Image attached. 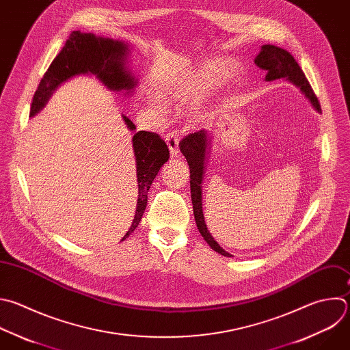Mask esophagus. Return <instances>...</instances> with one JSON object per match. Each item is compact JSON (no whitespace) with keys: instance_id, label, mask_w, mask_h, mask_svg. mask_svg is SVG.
Instances as JSON below:
<instances>
[{"instance_id":"esophagus-1","label":"esophagus","mask_w":350,"mask_h":350,"mask_svg":"<svg viewBox=\"0 0 350 350\" xmlns=\"http://www.w3.org/2000/svg\"><path fill=\"white\" fill-rule=\"evenodd\" d=\"M166 144L170 150V155L177 157L178 152H180V150H178V137L174 133H169L166 136Z\"/></svg>"}]
</instances>
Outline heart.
Here are the masks:
<instances>
[{
    "label": "heart",
    "instance_id": "obj_1",
    "mask_svg": "<svg viewBox=\"0 0 350 350\" xmlns=\"http://www.w3.org/2000/svg\"><path fill=\"white\" fill-rule=\"evenodd\" d=\"M242 75V66L237 60H210L204 63L200 68L184 72L177 78H173L163 83L161 89V96L174 104H187L198 100L210 86L222 88L238 81ZM152 107L165 112L166 105L159 100H152ZM191 118L195 122H202L207 118V112L200 105V101H196L191 111Z\"/></svg>",
    "mask_w": 350,
    "mask_h": 350
}]
</instances>
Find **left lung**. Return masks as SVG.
I'll return each mask as SVG.
<instances>
[{
  "mask_svg": "<svg viewBox=\"0 0 350 350\" xmlns=\"http://www.w3.org/2000/svg\"><path fill=\"white\" fill-rule=\"evenodd\" d=\"M254 63L267 71L265 81H275L280 78H287L290 82H293L295 86L301 89V92L308 97V100L312 103V105L321 112L320 103L308 82L304 71L293 57V55L279 46L275 45H264L261 46V52L257 55ZM210 135L206 131H199L196 133L188 135L183 142L180 151L185 157L189 172H191V198H192V206H193V215L198 225V229L203 239L207 242V245L217 252L218 254L224 257H232L229 253H226L219 245L214 241V238L210 235V232L206 226L203 210H202V178H203V170H204V159L208 147Z\"/></svg>",
  "mask_w": 350,
  "mask_h": 350,
  "instance_id": "obj_1",
  "label": "left lung"
}]
</instances>
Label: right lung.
<instances>
[{
	"instance_id": "obj_1",
	"label": "right lung",
	"mask_w": 350,
	"mask_h": 350,
	"mask_svg": "<svg viewBox=\"0 0 350 350\" xmlns=\"http://www.w3.org/2000/svg\"><path fill=\"white\" fill-rule=\"evenodd\" d=\"M128 53L129 46L122 41L97 37L92 33L72 31L41 79L33 97L30 116H34L45 107L53 92L63 82L81 74L96 75L109 90H125V94L132 93L139 79H136L125 66ZM122 118L131 131L136 129L128 116L122 115ZM132 142L137 167L139 199L135 219L125 238L132 234L142 221L147 206L148 189L158 172L170 157L166 143L157 133L140 131L135 133Z\"/></svg>"
}]
</instances>
